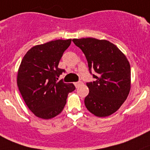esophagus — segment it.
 Listing matches in <instances>:
<instances>
[{
    "label": "esophagus",
    "mask_w": 150,
    "mask_h": 150,
    "mask_svg": "<svg viewBox=\"0 0 150 150\" xmlns=\"http://www.w3.org/2000/svg\"><path fill=\"white\" fill-rule=\"evenodd\" d=\"M82 84H83V83L82 81H78V82L75 83V86L76 88H78L80 86H81V85H82Z\"/></svg>",
    "instance_id": "34e87169"
}]
</instances>
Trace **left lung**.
<instances>
[{
    "label": "left lung",
    "mask_w": 150,
    "mask_h": 150,
    "mask_svg": "<svg viewBox=\"0 0 150 150\" xmlns=\"http://www.w3.org/2000/svg\"><path fill=\"white\" fill-rule=\"evenodd\" d=\"M86 56L89 72L95 81L87 83L89 93L85 105L97 117H107L115 112L131 89V67L126 57L115 45L106 40L93 38L73 39Z\"/></svg>",
    "instance_id": "8db88e82"
}]
</instances>
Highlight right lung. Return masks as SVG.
I'll use <instances>...</instances> for the list:
<instances>
[{
    "label": "right lung",
    "mask_w": 150,
    "mask_h": 150,
    "mask_svg": "<svg viewBox=\"0 0 150 150\" xmlns=\"http://www.w3.org/2000/svg\"><path fill=\"white\" fill-rule=\"evenodd\" d=\"M71 39L56 40L33 46L24 56L17 74V86L30 111L42 119H51L64 109L72 83L59 81L65 72L58 67Z\"/></svg>",
    "instance_id": "add662e5"
}]
</instances>
